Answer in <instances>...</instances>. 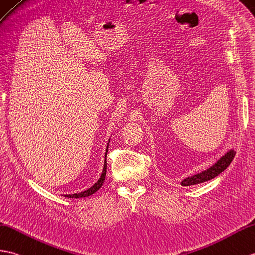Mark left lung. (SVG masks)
Returning <instances> with one entry per match:
<instances>
[{
	"label": "left lung",
	"instance_id": "8db88e82",
	"mask_svg": "<svg viewBox=\"0 0 255 255\" xmlns=\"http://www.w3.org/2000/svg\"><path fill=\"white\" fill-rule=\"evenodd\" d=\"M235 155H236V152L234 149L228 150L220 159H217L216 163L213 164L210 168L201 171V173L192 175L190 177H187V178H185L180 182V185L183 187L193 186V185H198V183H202L215 178L216 176L223 173V171L229 166L230 163L233 162Z\"/></svg>",
	"mask_w": 255,
	"mask_h": 255
}]
</instances>
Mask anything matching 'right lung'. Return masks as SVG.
Segmentation results:
<instances>
[{
  "mask_svg": "<svg viewBox=\"0 0 255 255\" xmlns=\"http://www.w3.org/2000/svg\"><path fill=\"white\" fill-rule=\"evenodd\" d=\"M109 143H110V140L108 142V145H106V150H105V158H104V165H103V170L102 173H101V176L99 180L94 183L92 187H90L87 190L79 192V193H73V194H64V197L66 198H72V199H79V198H86V197H90L93 193H96L99 189L102 187L103 182L105 180V175H106V154H108V150H109ZM63 195V194H62Z\"/></svg>",
  "mask_w": 255,
  "mask_h": 255,
  "instance_id": "right-lung-1",
  "label": "right lung"
}]
</instances>
